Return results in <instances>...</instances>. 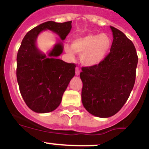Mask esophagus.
I'll list each match as a JSON object with an SVG mask.
<instances>
[{
    "label": "esophagus",
    "mask_w": 149,
    "mask_h": 149,
    "mask_svg": "<svg viewBox=\"0 0 149 149\" xmlns=\"http://www.w3.org/2000/svg\"><path fill=\"white\" fill-rule=\"evenodd\" d=\"M81 73V70L79 68H76V76H79Z\"/></svg>",
    "instance_id": "obj_1"
}]
</instances>
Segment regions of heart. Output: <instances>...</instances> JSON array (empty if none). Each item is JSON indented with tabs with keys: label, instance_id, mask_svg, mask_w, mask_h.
<instances>
[{
	"label": "heart",
	"instance_id": "obj_1",
	"mask_svg": "<svg viewBox=\"0 0 149 149\" xmlns=\"http://www.w3.org/2000/svg\"><path fill=\"white\" fill-rule=\"evenodd\" d=\"M112 46V40L106 34H90L72 40L71 46L65 45V50L71 59L79 54L85 66L97 65L106 58Z\"/></svg>",
	"mask_w": 149,
	"mask_h": 149
}]
</instances>
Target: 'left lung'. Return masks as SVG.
Returning <instances> with one entry per match:
<instances>
[{"label":"left lung","instance_id":"obj_1","mask_svg":"<svg viewBox=\"0 0 149 149\" xmlns=\"http://www.w3.org/2000/svg\"><path fill=\"white\" fill-rule=\"evenodd\" d=\"M113 41L110 52L97 65L82 68L81 100L89 113L99 118L115 115L126 102L136 81V47L118 29L110 26Z\"/></svg>","mask_w":149,"mask_h":149}]
</instances>
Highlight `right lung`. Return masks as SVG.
I'll return each mask as SVG.
<instances>
[{"mask_svg": "<svg viewBox=\"0 0 149 149\" xmlns=\"http://www.w3.org/2000/svg\"><path fill=\"white\" fill-rule=\"evenodd\" d=\"M71 22H45L28 31L22 40L16 58V78L25 103L34 112L46 113L59 106L64 91L75 76L76 68L74 63L56 58L63 52L61 42L55 45L48 57L42 53L36 46L37 36L43 30L49 29L64 40L71 29Z\"/></svg>", "mask_w": 149, "mask_h": 149, "instance_id": "obj_1", "label": "right lung"}]
</instances>
